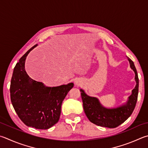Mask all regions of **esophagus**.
<instances>
[{
	"mask_svg": "<svg viewBox=\"0 0 148 148\" xmlns=\"http://www.w3.org/2000/svg\"><path fill=\"white\" fill-rule=\"evenodd\" d=\"M75 83H76V85H79L81 82H79V80H76V81L75 82Z\"/></svg>",
	"mask_w": 148,
	"mask_h": 148,
	"instance_id": "obj_1",
	"label": "esophagus"
}]
</instances>
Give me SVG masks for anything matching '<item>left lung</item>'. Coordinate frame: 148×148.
<instances>
[{"mask_svg":"<svg viewBox=\"0 0 148 148\" xmlns=\"http://www.w3.org/2000/svg\"><path fill=\"white\" fill-rule=\"evenodd\" d=\"M131 69L135 72V87L132 90L127 101L120 106L107 108L98 98L87 95L84 90L80 89L83 109L88 119L95 124L109 128H114L122 124L132 114L137 101L138 93V77L134 63L127 57Z\"/></svg>","mask_w":148,"mask_h":148,"instance_id":"obj_1","label":"left lung"}]
</instances>
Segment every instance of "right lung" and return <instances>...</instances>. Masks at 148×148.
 Segmentation results:
<instances>
[{
  "instance_id": "right-lung-1",
  "label": "right lung",
  "mask_w": 148,
  "mask_h": 148,
  "mask_svg": "<svg viewBox=\"0 0 148 148\" xmlns=\"http://www.w3.org/2000/svg\"><path fill=\"white\" fill-rule=\"evenodd\" d=\"M34 45L16 64L11 80L10 97L16 113L28 127L47 130L60 119L61 105L73 83L47 87L31 79L25 71V61Z\"/></svg>"
}]
</instances>
